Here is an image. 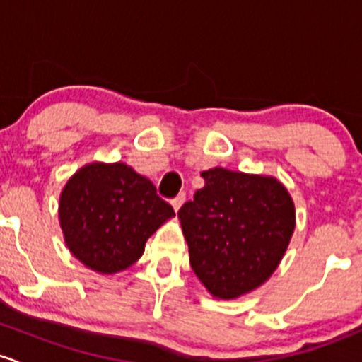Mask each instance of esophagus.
Returning <instances> with one entry per match:
<instances>
[{
	"label": "esophagus",
	"instance_id": "34e87169",
	"mask_svg": "<svg viewBox=\"0 0 362 362\" xmlns=\"http://www.w3.org/2000/svg\"><path fill=\"white\" fill-rule=\"evenodd\" d=\"M185 200H186L185 193H180V195H177V197H174V199L170 200V204H173L174 211H180V207L182 206V204H185Z\"/></svg>",
	"mask_w": 362,
	"mask_h": 362
}]
</instances>
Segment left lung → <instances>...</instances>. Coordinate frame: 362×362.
Segmentation results:
<instances>
[{
	"instance_id": "1",
	"label": "left lung",
	"mask_w": 362,
	"mask_h": 362,
	"mask_svg": "<svg viewBox=\"0 0 362 362\" xmlns=\"http://www.w3.org/2000/svg\"><path fill=\"white\" fill-rule=\"evenodd\" d=\"M177 216L188 242L189 264L209 293L232 300L262 286L281 263L294 230L288 189L274 177L233 170L202 173Z\"/></svg>"
}]
</instances>
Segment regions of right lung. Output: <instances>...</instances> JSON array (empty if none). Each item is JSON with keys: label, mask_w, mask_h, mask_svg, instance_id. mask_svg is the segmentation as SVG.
<instances>
[{"label": "right lung", "mask_w": 362, "mask_h": 362, "mask_svg": "<svg viewBox=\"0 0 362 362\" xmlns=\"http://www.w3.org/2000/svg\"><path fill=\"white\" fill-rule=\"evenodd\" d=\"M174 209L155 185L125 163H90L68 181L59 200L64 240L74 258L100 274L125 270Z\"/></svg>", "instance_id": "1"}]
</instances>
